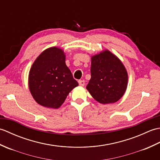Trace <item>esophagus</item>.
Returning a JSON list of instances; mask_svg holds the SVG:
<instances>
[{
	"label": "esophagus",
	"mask_w": 160,
	"mask_h": 160,
	"mask_svg": "<svg viewBox=\"0 0 160 160\" xmlns=\"http://www.w3.org/2000/svg\"><path fill=\"white\" fill-rule=\"evenodd\" d=\"M78 83H79V85L81 87H84V84H85V82H84V80H83L78 81Z\"/></svg>",
	"instance_id": "obj_1"
}]
</instances>
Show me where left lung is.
Returning <instances> with one entry per match:
<instances>
[{"label":"left lung","instance_id":"1","mask_svg":"<svg viewBox=\"0 0 160 160\" xmlns=\"http://www.w3.org/2000/svg\"><path fill=\"white\" fill-rule=\"evenodd\" d=\"M91 59V78L87 89L100 104L116 102L124 96L128 84V73L123 63L108 49Z\"/></svg>","mask_w":160,"mask_h":160}]
</instances>
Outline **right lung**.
<instances>
[{
  "label": "right lung",
  "instance_id": "1",
  "mask_svg": "<svg viewBox=\"0 0 160 160\" xmlns=\"http://www.w3.org/2000/svg\"><path fill=\"white\" fill-rule=\"evenodd\" d=\"M65 53L57 47L45 49L37 57L29 73V89L42 107L58 108L71 91L78 86L65 63Z\"/></svg>",
  "mask_w": 160,
  "mask_h": 160
}]
</instances>
